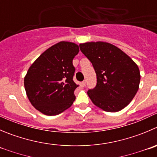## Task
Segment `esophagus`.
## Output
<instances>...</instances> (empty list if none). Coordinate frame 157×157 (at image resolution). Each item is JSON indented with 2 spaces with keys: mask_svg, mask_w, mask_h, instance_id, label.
I'll list each match as a JSON object with an SVG mask.
<instances>
[{
  "mask_svg": "<svg viewBox=\"0 0 157 157\" xmlns=\"http://www.w3.org/2000/svg\"><path fill=\"white\" fill-rule=\"evenodd\" d=\"M86 84H87V81H86V80H84V81L82 82V86H86Z\"/></svg>",
  "mask_w": 157,
  "mask_h": 157,
  "instance_id": "34e87169",
  "label": "esophagus"
}]
</instances>
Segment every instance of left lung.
Returning a JSON list of instances; mask_svg holds the SVG:
<instances>
[{"label":"left lung","instance_id":"obj_1","mask_svg":"<svg viewBox=\"0 0 157 157\" xmlns=\"http://www.w3.org/2000/svg\"><path fill=\"white\" fill-rule=\"evenodd\" d=\"M79 47L96 73V86L87 92L94 105L110 113L127 106L140 86V72L136 64L110 43L92 41L80 44Z\"/></svg>","mask_w":157,"mask_h":157}]
</instances>
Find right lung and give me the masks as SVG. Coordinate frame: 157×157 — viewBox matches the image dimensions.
Wrapping results in <instances>:
<instances>
[{
  "mask_svg": "<svg viewBox=\"0 0 157 157\" xmlns=\"http://www.w3.org/2000/svg\"><path fill=\"white\" fill-rule=\"evenodd\" d=\"M78 45L60 41L44 51L28 68L24 79L31 105L47 116L60 114L72 105L78 85L73 81L72 60Z\"/></svg>",
  "mask_w": 157,
  "mask_h": 157,
  "instance_id": "1",
  "label": "right lung"
}]
</instances>
